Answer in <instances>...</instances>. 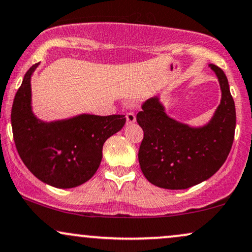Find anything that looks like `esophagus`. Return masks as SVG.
<instances>
[{
    "mask_svg": "<svg viewBox=\"0 0 252 252\" xmlns=\"http://www.w3.org/2000/svg\"><path fill=\"white\" fill-rule=\"evenodd\" d=\"M126 124H132L136 122V116L134 113H128L126 115Z\"/></svg>",
    "mask_w": 252,
    "mask_h": 252,
    "instance_id": "esophagus-1",
    "label": "esophagus"
}]
</instances>
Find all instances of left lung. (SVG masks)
Instances as JSON below:
<instances>
[{"instance_id":"left-lung-1","label":"left lung","mask_w":252,"mask_h":252,"mask_svg":"<svg viewBox=\"0 0 252 252\" xmlns=\"http://www.w3.org/2000/svg\"><path fill=\"white\" fill-rule=\"evenodd\" d=\"M220 88V102L202 126H190L169 116L158 96L137 114L144 131L138 151L141 170L154 186L182 190L207 181L223 165L231 150L236 128L235 102L225 74L209 64Z\"/></svg>"}]
</instances>
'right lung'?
I'll return each mask as SVG.
<instances>
[{
  "label": "right lung",
  "mask_w": 252,
  "mask_h": 252,
  "mask_svg": "<svg viewBox=\"0 0 252 252\" xmlns=\"http://www.w3.org/2000/svg\"><path fill=\"white\" fill-rule=\"evenodd\" d=\"M36 63L24 75L11 108L15 145L29 171L45 184L70 189L95 175L103 144L126 124L124 115L80 114L43 121L32 110V76Z\"/></svg>",
  "instance_id": "add662e5"
}]
</instances>
